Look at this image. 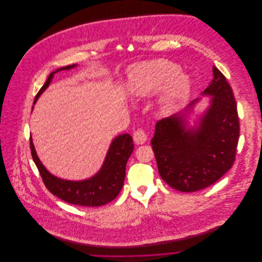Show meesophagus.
Masks as SVG:
<instances>
[{
  "label": "esophagus",
  "mask_w": 262,
  "mask_h": 262,
  "mask_svg": "<svg viewBox=\"0 0 262 262\" xmlns=\"http://www.w3.org/2000/svg\"><path fill=\"white\" fill-rule=\"evenodd\" d=\"M133 140H134V142L136 143V144H144L145 142H146V140H147V135L145 134V132H144V130H142V129H138V130H136L135 132H134V134H133Z\"/></svg>",
  "instance_id": "34e87169"
}]
</instances>
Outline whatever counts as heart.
Wrapping results in <instances>:
<instances>
[{"label":"heart","mask_w":262,"mask_h":262,"mask_svg":"<svg viewBox=\"0 0 262 262\" xmlns=\"http://www.w3.org/2000/svg\"><path fill=\"white\" fill-rule=\"evenodd\" d=\"M180 72L179 64L164 58L140 62L128 72V86L133 96L148 98L163 88L160 107L163 113L174 111L190 91V78Z\"/></svg>","instance_id":"heart-1"}]
</instances>
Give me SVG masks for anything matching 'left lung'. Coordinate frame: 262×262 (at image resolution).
Instances as JSON below:
<instances>
[{
    "label": "left lung",
    "instance_id": "left-lung-1",
    "mask_svg": "<svg viewBox=\"0 0 262 262\" xmlns=\"http://www.w3.org/2000/svg\"><path fill=\"white\" fill-rule=\"evenodd\" d=\"M202 96L209 106L193 126L187 119L195 99L186 110L158 121L151 139L161 179L180 191H196L216 183L232 167L239 140V118L232 89L213 67V79Z\"/></svg>",
    "mask_w": 262,
    "mask_h": 262
}]
</instances>
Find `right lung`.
Returning <instances> with one entry per match:
<instances>
[{"label":"right lung","instance_id":"right-lung-1","mask_svg":"<svg viewBox=\"0 0 262 262\" xmlns=\"http://www.w3.org/2000/svg\"><path fill=\"white\" fill-rule=\"evenodd\" d=\"M75 67H77V64L60 68L51 73L46 82L38 92L34 104L37 102L40 95L50 84L54 74L75 69ZM34 107H32V109ZM30 148L43 183L51 193L73 205L100 207L112 202L123 187L126 174V164L133 152L134 144L132 137L127 133L115 137L101 169L92 178L82 181H68L50 173L38 158L32 137H30Z\"/></svg>","mask_w":262,"mask_h":262}]
</instances>
